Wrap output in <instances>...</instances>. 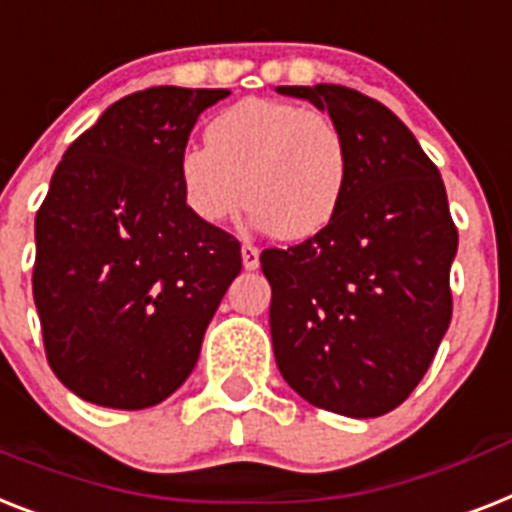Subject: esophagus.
I'll return each mask as SVG.
<instances>
[{"label": "esophagus", "instance_id": "1", "mask_svg": "<svg viewBox=\"0 0 512 512\" xmlns=\"http://www.w3.org/2000/svg\"><path fill=\"white\" fill-rule=\"evenodd\" d=\"M242 263L247 270H255L260 265V252L255 244H242Z\"/></svg>", "mask_w": 512, "mask_h": 512}]
</instances>
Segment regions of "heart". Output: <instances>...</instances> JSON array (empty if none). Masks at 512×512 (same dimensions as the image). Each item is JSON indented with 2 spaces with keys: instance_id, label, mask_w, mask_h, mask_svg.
Masks as SVG:
<instances>
[{
  "instance_id": "heart-1",
  "label": "heart",
  "mask_w": 512,
  "mask_h": 512,
  "mask_svg": "<svg viewBox=\"0 0 512 512\" xmlns=\"http://www.w3.org/2000/svg\"><path fill=\"white\" fill-rule=\"evenodd\" d=\"M347 141L334 120L281 99H242L213 118L207 144L178 157L191 213L223 223L244 205L278 239H307L334 220L347 186Z\"/></svg>"
}]
</instances>
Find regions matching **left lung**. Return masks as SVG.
<instances>
[{
    "mask_svg": "<svg viewBox=\"0 0 512 512\" xmlns=\"http://www.w3.org/2000/svg\"><path fill=\"white\" fill-rule=\"evenodd\" d=\"M276 91L326 110L350 157L334 220L260 255L276 365L310 405L376 418L410 397L450 326L458 228L447 191L418 139L376 99L336 83Z\"/></svg>",
    "mask_w": 512,
    "mask_h": 512,
    "instance_id": "8db88e82",
    "label": "left lung"
}]
</instances>
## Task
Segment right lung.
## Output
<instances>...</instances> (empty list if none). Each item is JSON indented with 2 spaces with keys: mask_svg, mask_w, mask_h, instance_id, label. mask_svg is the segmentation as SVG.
I'll return each mask as SVG.
<instances>
[{
  "mask_svg": "<svg viewBox=\"0 0 512 512\" xmlns=\"http://www.w3.org/2000/svg\"><path fill=\"white\" fill-rule=\"evenodd\" d=\"M228 94H128L54 170L36 213L33 302L49 368L81 400L152 407L197 365L242 247L186 207L178 157L199 115Z\"/></svg>",
  "mask_w": 512,
  "mask_h": 512,
  "instance_id": "add662e5",
  "label": "right lung"
}]
</instances>
